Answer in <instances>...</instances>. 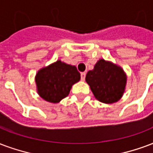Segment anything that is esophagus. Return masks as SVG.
Returning <instances> with one entry per match:
<instances>
[{"label":"esophagus","mask_w":153,"mask_h":153,"mask_svg":"<svg viewBox=\"0 0 153 153\" xmlns=\"http://www.w3.org/2000/svg\"><path fill=\"white\" fill-rule=\"evenodd\" d=\"M85 77H86L85 72H82V73H81V80H82V81H84V79H85Z\"/></svg>","instance_id":"34e87169"}]
</instances>
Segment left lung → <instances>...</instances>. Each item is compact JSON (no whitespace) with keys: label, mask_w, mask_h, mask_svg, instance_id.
<instances>
[{"label":"left lung","mask_w":153,"mask_h":153,"mask_svg":"<svg viewBox=\"0 0 153 153\" xmlns=\"http://www.w3.org/2000/svg\"><path fill=\"white\" fill-rule=\"evenodd\" d=\"M85 80L96 99L105 104H113L123 97L127 76L121 66L100 59L93 70L87 73Z\"/></svg>","instance_id":"1"}]
</instances>
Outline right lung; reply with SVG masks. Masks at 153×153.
<instances>
[{"mask_svg":"<svg viewBox=\"0 0 153 153\" xmlns=\"http://www.w3.org/2000/svg\"><path fill=\"white\" fill-rule=\"evenodd\" d=\"M80 80L75 65L58 60L36 73V91L41 98L50 103H59L70 93L72 86Z\"/></svg>","mask_w":153,"mask_h":153,"instance_id":"add662e5","label":"right lung"}]
</instances>
